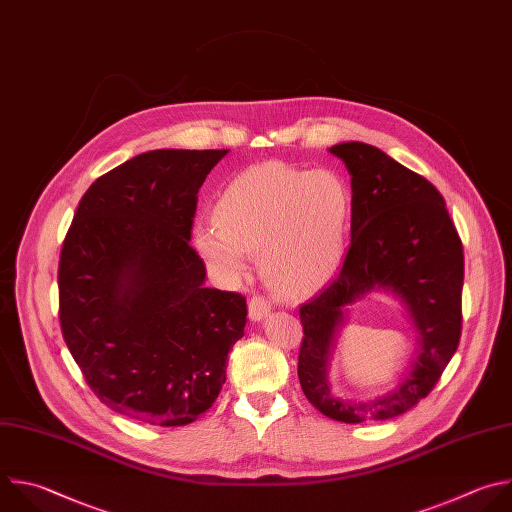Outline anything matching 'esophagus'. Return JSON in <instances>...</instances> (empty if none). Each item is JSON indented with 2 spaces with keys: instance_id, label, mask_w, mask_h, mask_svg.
Wrapping results in <instances>:
<instances>
[{
  "instance_id": "obj_1",
  "label": "esophagus",
  "mask_w": 512,
  "mask_h": 512,
  "mask_svg": "<svg viewBox=\"0 0 512 512\" xmlns=\"http://www.w3.org/2000/svg\"><path fill=\"white\" fill-rule=\"evenodd\" d=\"M271 311V301L265 295H253L249 299V317L259 321Z\"/></svg>"
}]
</instances>
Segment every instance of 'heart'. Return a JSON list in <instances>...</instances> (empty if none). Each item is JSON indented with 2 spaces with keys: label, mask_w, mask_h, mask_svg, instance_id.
I'll list each match as a JSON object with an SVG mask.
<instances>
[{
  "label": "heart",
  "mask_w": 512,
  "mask_h": 512,
  "mask_svg": "<svg viewBox=\"0 0 512 512\" xmlns=\"http://www.w3.org/2000/svg\"><path fill=\"white\" fill-rule=\"evenodd\" d=\"M352 193L333 170L265 162L237 175L215 203V223L195 229V247L223 279L247 269L259 251L265 281L305 293L323 285L346 253Z\"/></svg>",
  "instance_id": "b5f03b06"
}]
</instances>
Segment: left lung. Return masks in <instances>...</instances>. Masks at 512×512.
Instances as JSON below:
<instances>
[{
	"label": "left lung",
	"instance_id": "8db88e82",
	"mask_svg": "<svg viewBox=\"0 0 512 512\" xmlns=\"http://www.w3.org/2000/svg\"><path fill=\"white\" fill-rule=\"evenodd\" d=\"M329 152L352 175V245L335 279L299 307L297 376L323 416L346 424L382 422L426 398L458 348L464 251L444 197L430 181L364 142L335 144ZM374 288L403 297L421 333V350L396 393L350 405L328 394V352L343 307Z\"/></svg>",
	"mask_w": 512,
	"mask_h": 512
}]
</instances>
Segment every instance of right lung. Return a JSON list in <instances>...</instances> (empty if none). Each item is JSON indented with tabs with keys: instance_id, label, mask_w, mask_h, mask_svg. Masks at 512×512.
Instances as JSON below:
<instances>
[{
	"instance_id": "obj_1",
	"label": "right lung",
	"mask_w": 512,
	"mask_h": 512,
	"mask_svg": "<svg viewBox=\"0 0 512 512\" xmlns=\"http://www.w3.org/2000/svg\"><path fill=\"white\" fill-rule=\"evenodd\" d=\"M227 152L126 160L90 185L62 245L64 342L102 404L152 426L207 412L245 333V297L207 287L191 247L199 189Z\"/></svg>"
}]
</instances>
